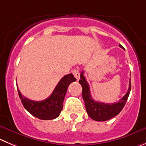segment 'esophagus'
Returning <instances> with one entry per match:
<instances>
[{
	"mask_svg": "<svg viewBox=\"0 0 146 146\" xmlns=\"http://www.w3.org/2000/svg\"><path fill=\"white\" fill-rule=\"evenodd\" d=\"M72 74H74V77H75L77 80H80V72H79L78 69H74V70L72 71Z\"/></svg>",
	"mask_w": 146,
	"mask_h": 146,
	"instance_id": "obj_1",
	"label": "esophagus"
}]
</instances>
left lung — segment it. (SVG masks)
I'll list each match as a JSON object with an SVG mask.
<instances>
[{"instance_id": "8db88e82", "label": "left lung", "mask_w": 146, "mask_h": 146, "mask_svg": "<svg viewBox=\"0 0 146 146\" xmlns=\"http://www.w3.org/2000/svg\"><path fill=\"white\" fill-rule=\"evenodd\" d=\"M119 46L123 48L120 44ZM79 82L82 87V98L85 104V108L87 114L90 117L95 121H106L117 115L124 108L131 89V82L130 81L127 93L122 99L119 100V102L112 104L103 103V102H96L92 98L90 86L84 76L83 71L80 74V80Z\"/></svg>"}]
</instances>
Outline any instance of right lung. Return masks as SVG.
Listing matches in <instances>:
<instances>
[{
	"label": "right lung",
	"instance_id": "right-lung-1",
	"mask_svg": "<svg viewBox=\"0 0 146 146\" xmlns=\"http://www.w3.org/2000/svg\"><path fill=\"white\" fill-rule=\"evenodd\" d=\"M74 81L76 78L72 74L65 75L59 82L52 94L42 101L29 100L21 95L19 89L18 92L25 109L32 115L41 120H53L60 115L68 87Z\"/></svg>",
	"mask_w": 146,
	"mask_h": 146
}]
</instances>
